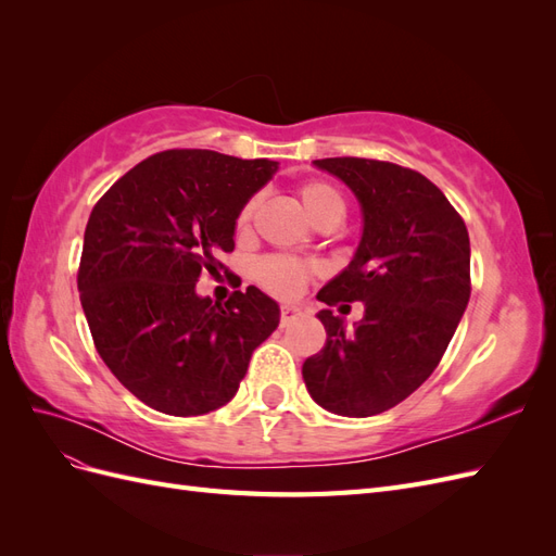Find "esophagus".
<instances>
[{"label": "esophagus", "instance_id": "34e87169", "mask_svg": "<svg viewBox=\"0 0 556 556\" xmlns=\"http://www.w3.org/2000/svg\"><path fill=\"white\" fill-rule=\"evenodd\" d=\"M299 317H301V311H299L296 306H282V308H280V325H282V327L292 325L294 319H299Z\"/></svg>", "mask_w": 556, "mask_h": 556}]
</instances>
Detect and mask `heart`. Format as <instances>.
<instances>
[{
  "label": "heart",
  "instance_id": "heart-1",
  "mask_svg": "<svg viewBox=\"0 0 556 556\" xmlns=\"http://www.w3.org/2000/svg\"><path fill=\"white\" fill-rule=\"evenodd\" d=\"M299 201L304 211L308 213L311 220L315 225H339L345 215V199L343 194L333 188L331 182L325 180H306L296 188ZM257 208V197H250L241 211L237 213V220H233V229H237L239 237H245L252 225V215H255ZM315 274L313 264H304L299 260L290 257H280L271 255L264 257L255 264V280L262 285V288L280 299H292L296 296L308 278Z\"/></svg>",
  "mask_w": 556,
  "mask_h": 556
}]
</instances>
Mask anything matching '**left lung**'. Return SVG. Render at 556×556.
I'll list each match as a JSON object with an SVG mask.
<instances>
[{"label":"left lung","instance_id":"8db88e82","mask_svg":"<svg viewBox=\"0 0 556 556\" xmlns=\"http://www.w3.org/2000/svg\"><path fill=\"white\" fill-rule=\"evenodd\" d=\"M315 166L339 176L364 213L355 260L317 299L327 306L364 301V317L345 331L341 317L319 311L327 343L301 374L329 413L371 417L410 396L445 355L470 296L468 231L419 172L364 157Z\"/></svg>","mask_w":556,"mask_h":556}]
</instances>
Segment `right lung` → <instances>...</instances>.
<instances>
[{"instance_id":"1","label":"right lung","mask_w":556,"mask_h":556,"mask_svg":"<svg viewBox=\"0 0 556 556\" xmlns=\"http://www.w3.org/2000/svg\"><path fill=\"white\" fill-rule=\"evenodd\" d=\"M278 169L215 150H164L117 178L83 239L78 292L99 357L146 406L190 417L225 406L280 323L255 285L225 306L194 292L220 276L233 220Z\"/></svg>"}]
</instances>
